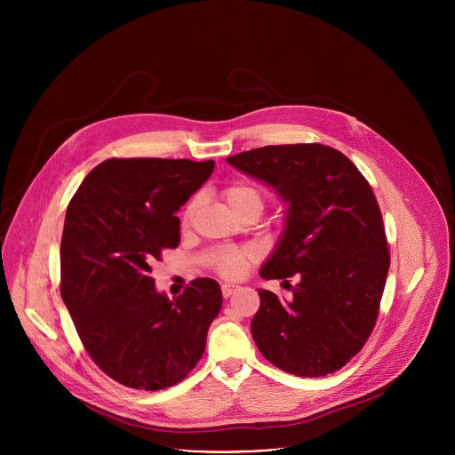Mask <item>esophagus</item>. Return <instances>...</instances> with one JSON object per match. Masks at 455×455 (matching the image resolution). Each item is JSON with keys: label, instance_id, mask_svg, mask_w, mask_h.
<instances>
[{"label": "esophagus", "instance_id": "1", "mask_svg": "<svg viewBox=\"0 0 455 455\" xmlns=\"http://www.w3.org/2000/svg\"><path fill=\"white\" fill-rule=\"evenodd\" d=\"M235 290H239V286L237 284H230V283H225L223 286H221V293H223V297L225 299H228Z\"/></svg>", "mask_w": 455, "mask_h": 455}]
</instances>
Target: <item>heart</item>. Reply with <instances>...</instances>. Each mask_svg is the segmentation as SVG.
<instances>
[{
    "label": "heart",
    "mask_w": 455,
    "mask_h": 455,
    "mask_svg": "<svg viewBox=\"0 0 455 455\" xmlns=\"http://www.w3.org/2000/svg\"><path fill=\"white\" fill-rule=\"evenodd\" d=\"M223 196L232 212L251 209L261 214L265 205L261 192L246 183H234L227 187ZM194 209H196V202H190L183 212V218H181L183 223H188ZM255 259H257V253L250 246H221L211 251L209 263L220 275L235 279L246 272V268L255 261Z\"/></svg>",
    "instance_id": "b5f03b06"
}]
</instances>
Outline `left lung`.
Listing matches in <instances>:
<instances>
[{"label":"left lung","mask_w":455,"mask_h":455,"mask_svg":"<svg viewBox=\"0 0 455 455\" xmlns=\"http://www.w3.org/2000/svg\"><path fill=\"white\" fill-rule=\"evenodd\" d=\"M227 162L288 204L284 232L259 274L267 281L297 275L299 283L290 300L257 290L251 337L259 351L297 376L342 369L374 330L391 267L369 181L346 155L322 144L257 148Z\"/></svg>","instance_id":"obj_1"}]
</instances>
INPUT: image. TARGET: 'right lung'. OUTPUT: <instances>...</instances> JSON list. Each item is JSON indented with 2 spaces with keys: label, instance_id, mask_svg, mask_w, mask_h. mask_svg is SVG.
I'll use <instances>...</instances> for the list:
<instances>
[{
  "label": "right lung",
  "instance_id": "right-lung-1",
  "mask_svg": "<svg viewBox=\"0 0 455 455\" xmlns=\"http://www.w3.org/2000/svg\"><path fill=\"white\" fill-rule=\"evenodd\" d=\"M214 162L109 158L81 183L60 239V295L92 360L115 381L162 391L200 362L223 295L194 279L169 300L153 265L180 244L176 212Z\"/></svg>",
  "mask_w": 455,
  "mask_h": 455
}]
</instances>
